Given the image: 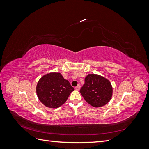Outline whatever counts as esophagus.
<instances>
[{
    "label": "esophagus",
    "mask_w": 149,
    "mask_h": 149,
    "mask_svg": "<svg viewBox=\"0 0 149 149\" xmlns=\"http://www.w3.org/2000/svg\"><path fill=\"white\" fill-rule=\"evenodd\" d=\"M80 88H81V86H80V84H78L77 86L76 87H75V89L76 90H77V91H78V90H79L80 89Z\"/></svg>",
    "instance_id": "1"
}]
</instances>
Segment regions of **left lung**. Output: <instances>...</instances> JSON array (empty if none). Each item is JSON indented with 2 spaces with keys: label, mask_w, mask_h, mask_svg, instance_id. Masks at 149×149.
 Listing matches in <instances>:
<instances>
[{
  "label": "left lung",
  "mask_w": 149,
  "mask_h": 149,
  "mask_svg": "<svg viewBox=\"0 0 149 149\" xmlns=\"http://www.w3.org/2000/svg\"><path fill=\"white\" fill-rule=\"evenodd\" d=\"M80 93L88 103L94 107L106 105L111 99L112 88L109 80L101 76L89 74L84 79Z\"/></svg>",
  "instance_id": "obj_1"
}]
</instances>
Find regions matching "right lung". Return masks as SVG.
Masks as SVG:
<instances>
[{
    "mask_svg": "<svg viewBox=\"0 0 149 149\" xmlns=\"http://www.w3.org/2000/svg\"><path fill=\"white\" fill-rule=\"evenodd\" d=\"M74 89L60 73H51L44 75L38 81L37 94L39 100L45 106L57 108L66 101Z\"/></svg>",
    "mask_w": 149,
    "mask_h": 149,
    "instance_id": "right-lung-1",
    "label": "right lung"
}]
</instances>
